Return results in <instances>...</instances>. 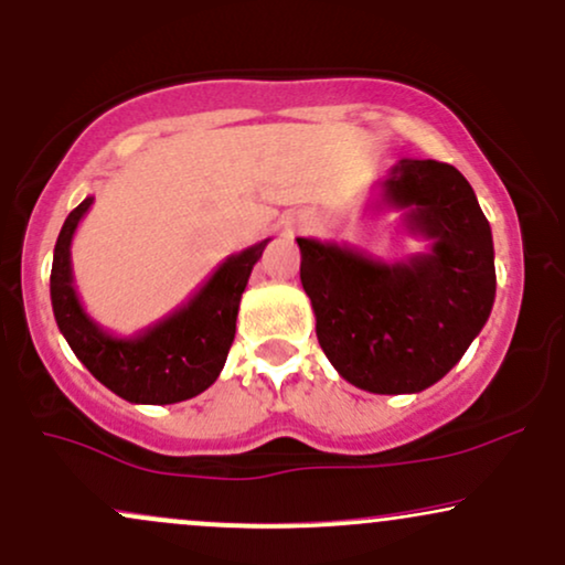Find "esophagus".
Returning a JSON list of instances; mask_svg holds the SVG:
<instances>
[{
	"mask_svg": "<svg viewBox=\"0 0 565 565\" xmlns=\"http://www.w3.org/2000/svg\"><path fill=\"white\" fill-rule=\"evenodd\" d=\"M307 224H309V218H296V222L290 224V230H307Z\"/></svg>",
	"mask_w": 565,
	"mask_h": 565,
	"instance_id": "1",
	"label": "esophagus"
}]
</instances>
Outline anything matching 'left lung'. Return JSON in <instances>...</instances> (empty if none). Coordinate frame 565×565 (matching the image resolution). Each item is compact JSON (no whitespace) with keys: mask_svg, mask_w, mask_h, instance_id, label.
<instances>
[{"mask_svg":"<svg viewBox=\"0 0 565 565\" xmlns=\"http://www.w3.org/2000/svg\"><path fill=\"white\" fill-rule=\"evenodd\" d=\"M377 211H402L423 254L381 262L296 237L301 285L330 364L370 394H417L462 360L494 307V243L468 179L449 163L402 158L375 184Z\"/></svg>","mask_w":565,"mask_h":565,"instance_id":"left-lung-1","label":"left lung"}]
</instances>
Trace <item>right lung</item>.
<instances>
[{
    "label": "right lung",
    "mask_w": 565,
    "mask_h": 565,
    "mask_svg": "<svg viewBox=\"0 0 565 565\" xmlns=\"http://www.w3.org/2000/svg\"><path fill=\"white\" fill-rule=\"evenodd\" d=\"M95 198L65 218L55 243L50 296L55 322L92 375L131 404H177L203 394L222 373L235 338L237 309L267 241L224 258L188 303L135 335H116L86 315L73 285L71 243Z\"/></svg>",
    "instance_id": "add662e5"
}]
</instances>
